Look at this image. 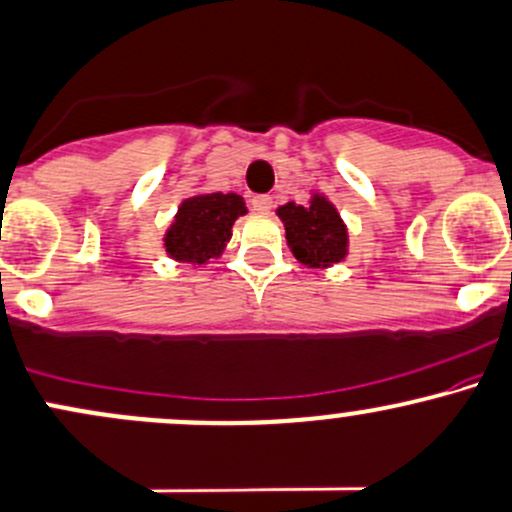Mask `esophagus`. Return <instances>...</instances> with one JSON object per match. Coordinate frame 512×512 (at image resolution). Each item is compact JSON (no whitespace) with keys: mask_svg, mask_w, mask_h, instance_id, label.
Wrapping results in <instances>:
<instances>
[{"mask_svg":"<svg viewBox=\"0 0 512 512\" xmlns=\"http://www.w3.org/2000/svg\"><path fill=\"white\" fill-rule=\"evenodd\" d=\"M252 209L255 211H260V213H267V211H272V206H274V199L269 194H260V196H252Z\"/></svg>","mask_w":512,"mask_h":512,"instance_id":"esophagus-1","label":"esophagus"}]
</instances>
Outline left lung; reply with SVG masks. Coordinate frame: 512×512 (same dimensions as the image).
Masks as SVG:
<instances>
[{
	"label": "left lung",
	"mask_w": 512,
	"mask_h": 512,
	"mask_svg": "<svg viewBox=\"0 0 512 512\" xmlns=\"http://www.w3.org/2000/svg\"><path fill=\"white\" fill-rule=\"evenodd\" d=\"M284 223L286 245L301 265L311 269H328L347 260L350 252V233L340 211L323 192L311 189L308 204H289L277 209Z\"/></svg>",
	"instance_id": "obj_1"
}]
</instances>
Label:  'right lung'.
<instances>
[{
    "label": "right lung",
    "instance_id": "obj_1",
    "mask_svg": "<svg viewBox=\"0 0 512 512\" xmlns=\"http://www.w3.org/2000/svg\"><path fill=\"white\" fill-rule=\"evenodd\" d=\"M243 196L228 192H199L177 206L172 223L162 235V250L174 262L204 267L218 260L230 243L233 223L245 216Z\"/></svg>",
    "mask_w": 512,
    "mask_h": 512
}]
</instances>
